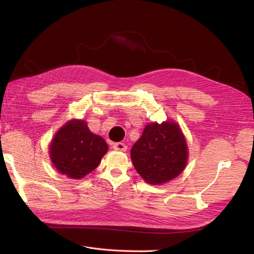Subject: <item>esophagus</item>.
Returning a JSON list of instances; mask_svg holds the SVG:
<instances>
[{"mask_svg": "<svg viewBox=\"0 0 254 254\" xmlns=\"http://www.w3.org/2000/svg\"><path fill=\"white\" fill-rule=\"evenodd\" d=\"M113 148L115 150H120V151H126L127 150V146L124 143H114L113 144Z\"/></svg>", "mask_w": 254, "mask_h": 254, "instance_id": "34e87169", "label": "esophagus"}]
</instances>
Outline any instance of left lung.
I'll return each mask as SVG.
<instances>
[{
	"mask_svg": "<svg viewBox=\"0 0 254 254\" xmlns=\"http://www.w3.org/2000/svg\"><path fill=\"white\" fill-rule=\"evenodd\" d=\"M130 156L136 172L146 182L161 184L182 173L188 162V146L175 123H152L144 128Z\"/></svg>",
	"mask_w": 254,
	"mask_h": 254,
	"instance_id": "1",
	"label": "left lung"
}]
</instances>
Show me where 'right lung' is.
Instances as JSON below:
<instances>
[{
    "mask_svg": "<svg viewBox=\"0 0 254 254\" xmlns=\"http://www.w3.org/2000/svg\"><path fill=\"white\" fill-rule=\"evenodd\" d=\"M108 150L102 136L92 133L86 122L70 121L56 133L50 155L57 171L72 179L94 171Z\"/></svg>",
    "mask_w": 254,
    "mask_h": 254,
    "instance_id": "obj_1",
    "label": "right lung"
}]
</instances>
